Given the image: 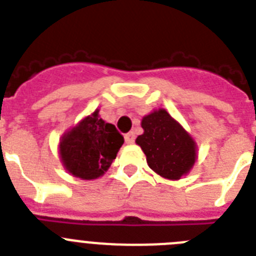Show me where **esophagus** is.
<instances>
[{
    "mask_svg": "<svg viewBox=\"0 0 256 256\" xmlns=\"http://www.w3.org/2000/svg\"><path fill=\"white\" fill-rule=\"evenodd\" d=\"M124 138H126V144H133V142H134V140H136V134H134V132L126 133V137H124Z\"/></svg>",
    "mask_w": 256,
    "mask_h": 256,
    "instance_id": "esophagus-1",
    "label": "esophagus"
}]
</instances>
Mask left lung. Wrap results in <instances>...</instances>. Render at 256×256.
Segmentation results:
<instances>
[{
    "label": "left lung",
    "instance_id": "left-lung-1",
    "mask_svg": "<svg viewBox=\"0 0 256 256\" xmlns=\"http://www.w3.org/2000/svg\"><path fill=\"white\" fill-rule=\"evenodd\" d=\"M144 134L136 144L141 146L148 164L166 180H177L186 176L196 162V142L164 108L142 118Z\"/></svg>",
    "mask_w": 256,
    "mask_h": 256
}]
</instances>
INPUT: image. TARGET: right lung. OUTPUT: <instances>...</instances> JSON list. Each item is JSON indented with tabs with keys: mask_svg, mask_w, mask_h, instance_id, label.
I'll use <instances>...</instances> for the list:
<instances>
[{
	"mask_svg": "<svg viewBox=\"0 0 256 256\" xmlns=\"http://www.w3.org/2000/svg\"><path fill=\"white\" fill-rule=\"evenodd\" d=\"M123 144L115 126L102 120L96 110L62 134L60 159L74 177L94 180L110 168Z\"/></svg>",
	"mask_w": 256,
	"mask_h": 256,
	"instance_id": "1",
	"label": "right lung"
}]
</instances>
